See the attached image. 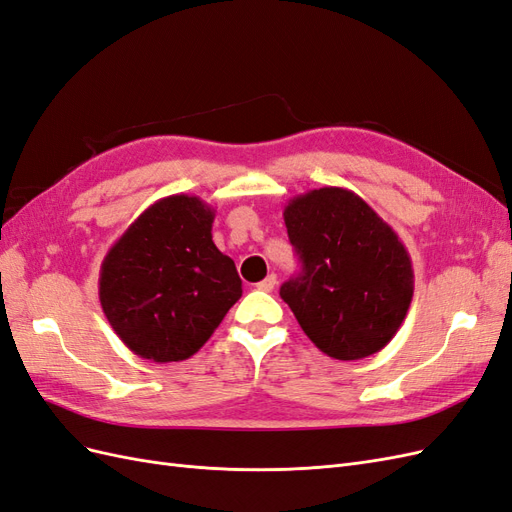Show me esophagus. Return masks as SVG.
Wrapping results in <instances>:
<instances>
[{
  "label": "esophagus",
  "instance_id": "34e87169",
  "mask_svg": "<svg viewBox=\"0 0 512 512\" xmlns=\"http://www.w3.org/2000/svg\"><path fill=\"white\" fill-rule=\"evenodd\" d=\"M275 284H277V275H275V273H271L269 277H265V280L258 282V284H256V288H258V290H262V292H271V290L275 288Z\"/></svg>",
  "mask_w": 512,
  "mask_h": 512
}]
</instances>
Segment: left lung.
Listing matches in <instances>:
<instances>
[{
  "instance_id": "left-lung-1",
  "label": "left lung",
  "mask_w": 512,
  "mask_h": 512,
  "mask_svg": "<svg viewBox=\"0 0 512 512\" xmlns=\"http://www.w3.org/2000/svg\"><path fill=\"white\" fill-rule=\"evenodd\" d=\"M284 222L303 273L280 294L305 335L339 361L380 352L414 294L412 260L397 232L359 194L333 185L290 198Z\"/></svg>"
}]
</instances>
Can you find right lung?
Here are the masks:
<instances>
[{
    "label": "right lung",
    "instance_id": "obj_1",
    "mask_svg": "<svg viewBox=\"0 0 512 512\" xmlns=\"http://www.w3.org/2000/svg\"><path fill=\"white\" fill-rule=\"evenodd\" d=\"M213 218L215 209L198 196H166L106 252L98 280L102 312L141 359H190L241 299L235 262L213 243Z\"/></svg>",
    "mask_w": 512,
    "mask_h": 512
}]
</instances>
